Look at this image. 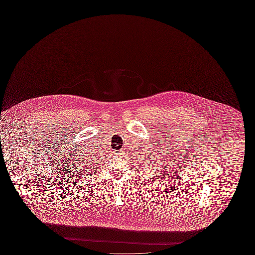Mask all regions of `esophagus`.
I'll return each instance as SVG.
<instances>
[{"mask_svg": "<svg viewBox=\"0 0 255 255\" xmlns=\"http://www.w3.org/2000/svg\"><path fill=\"white\" fill-rule=\"evenodd\" d=\"M115 155H116V156H117V157H120V156H122V150H120V151H117V152H115Z\"/></svg>", "mask_w": 255, "mask_h": 255, "instance_id": "34e87169", "label": "esophagus"}]
</instances>
